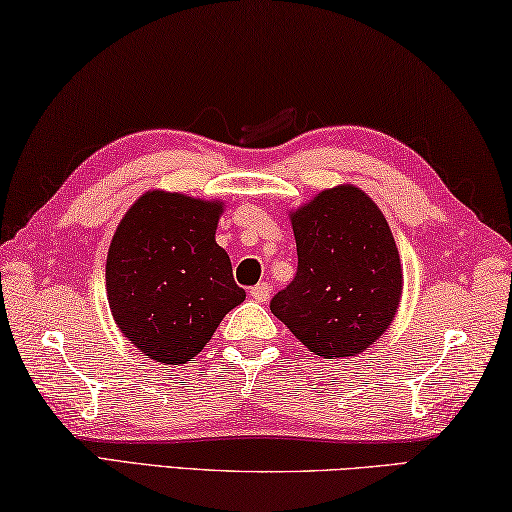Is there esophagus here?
Instances as JSON below:
<instances>
[{
  "label": "esophagus",
  "mask_w": 512,
  "mask_h": 512,
  "mask_svg": "<svg viewBox=\"0 0 512 512\" xmlns=\"http://www.w3.org/2000/svg\"><path fill=\"white\" fill-rule=\"evenodd\" d=\"M270 292H272V288H270V283H258V285H254V288H251V297H254L258 303H265V301H270Z\"/></svg>",
  "instance_id": "1"
}]
</instances>
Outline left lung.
Listing matches in <instances>:
<instances>
[{
    "label": "left lung",
    "mask_w": 512,
    "mask_h": 512,
    "mask_svg": "<svg viewBox=\"0 0 512 512\" xmlns=\"http://www.w3.org/2000/svg\"><path fill=\"white\" fill-rule=\"evenodd\" d=\"M297 276L270 310L312 353L344 360L391 326L402 292L398 247L382 211L355 186H337L292 213Z\"/></svg>",
    "instance_id": "8db88e82"
}]
</instances>
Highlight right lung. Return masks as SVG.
Instances as JSON below:
<instances>
[{
	"label": "right lung",
	"instance_id": "obj_1",
	"mask_svg": "<svg viewBox=\"0 0 512 512\" xmlns=\"http://www.w3.org/2000/svg\"><path fill=\"white\" fill-rule=\"evenodd\" d=\"M222 204L152 191L125 213L107 251L105 285L114 321L139 351L186 364L222 317L245 301L215 227Z\"/></svg>",
	"mask_w": 512,
	"mask_h": 512
}]
</instances>
